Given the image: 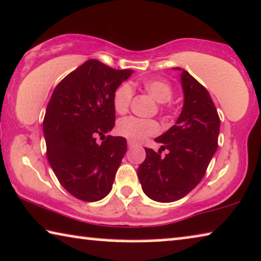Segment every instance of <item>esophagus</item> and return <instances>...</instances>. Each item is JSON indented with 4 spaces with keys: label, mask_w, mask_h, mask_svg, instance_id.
<instances>
[{
    "label": "esophagus",
    "mask_w": 261,
    "mask_h": 261,
    "mask_svg": "<svg viewBox=\"0 0 261 261\" xmlns=\"http://www.w3.org/2000/svg\"><path fill=\"white\" fill-rule=\"evenodd\" d=\"M135 145V142L133 140H128V147H133Z\"/></svg>",
    "instance_id": "esophagus-1"
}]
</instances>
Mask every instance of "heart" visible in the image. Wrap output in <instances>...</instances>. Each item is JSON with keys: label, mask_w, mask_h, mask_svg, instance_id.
<instances>
[{"label": "heart", "mask_w": 261, "mask_h": 261, "mask_svg": "<svg viewBox=\"0 0 261 261\" xmlns=\"http://www.w3.org/2000/svg\"><path fill=\"white\" fill-rule=\"evenodd\" d=\"M145 89L158 102L166 103L171 101L173 96V88L167 81L161 79H147L142 81ZM134 89L127 82L120 85L113 94V107L118 114H124L129 108ZM160 130L159 124L150 119H141L137 116H127L119 120L116 124V132L133 141H142L147 137L155 135Z\"/></svg>", "instance_id": "b5f03b06"}]
</instances>
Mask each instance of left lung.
Returning <instances> with one entry per match:
<instances>
[{
	"label": "left lung",
	"instance_id": "1",
	"mask_svg": "<svg viewBox=\"0 0 261 261\" xmlns=\"http://www.w3.org/2000/svg\"><path fill=\"white\" fill-rule=\"evenodd\" d=\"M181 70L184 107L174 126L155 141L159 152L145 148L146 159L138 168L142 191L158 202H173L187 195L205 175L218 148L220 129L217 108L210 93L185 69ZM167 149L164 157L161 150Z\"/></svg>",
	"mask_w": 261,
	"mask_h": 261
}]
</instances>
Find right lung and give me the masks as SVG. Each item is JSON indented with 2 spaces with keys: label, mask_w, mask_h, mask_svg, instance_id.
I'll return each mask as SVG.
<instances>
[{
  "label": "right lung",
  "mask_w": 261,
  "mask_h": 261,
  "mask_svg": "<svg viewBox=\"0 0 261 261\" xmlns=\"http://www.w3.org/2000/svg\"><path fill=\"white\" fill-rule=\"evenodd\" d=\"M133 70L88 60L55 87L43 120L47 158L60 184L75 198L99 201L112 191L127 150L122 137H105L115 123L114 90Z\"/></svg>",
  "instance_id": "right-lung-1"
}]
</instances>
